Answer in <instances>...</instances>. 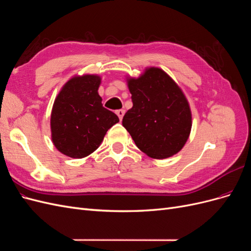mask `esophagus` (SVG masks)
Listing matches in <instances>:
<instances>
[{"instance_id": "obj_1", "label": "esophagus", "mask_w": 251, "mask_h": 251, "mask_svg": "<svg viewBox=\"0 0 251 251\" xmlns=\"http://www.w3.org/2000/svg\"><path fill=\"white\" fill-rule=\"evenodd\" d=\"M116 114H117V116L119 117V119L123 120V117L125 115V110H117Z\"/></svg>"}]
</instances>
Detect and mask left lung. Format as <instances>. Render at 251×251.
Returning a JSON list of instances; mask_svg holds the SVG:
<instances>
[{
    "label": "left lung",
    "mask_w": 251,
    "mask_h": 251,
    "mask_svg": "<svg viewBox=\"0 0 251 251\" xmlns=\"http://www.w3.org/2000/svg\"><path fill=\"white\" fill-rule=\"evenodd\" d=\"M133 107L123 118L137 148L156 159L183 148L192 128V113L178 85L159 68H149L127 80Z\"/></svg>",
    "instance_id": "8db88e82"
}]
</instances>
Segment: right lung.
Listing matches in <instances>:
<instances>
[{
    "label": "right lung",
    "mask_w": 251,
    "mask_h": 251,
    "mask_svg": "<svg viewBox=\"0 0 251 251\" xmlns=\"http://www.w3.org/2000/svg\"><path fill=\"white\" fill-rule=\"evenodd\" d=\"M100 77L75 76L58 93L51 113V134L55 148L71 158L87 157L100 146L105 133L119 121L101 103Z\"/></svg>",
    "instance_id": "1"
}]
</instances>
